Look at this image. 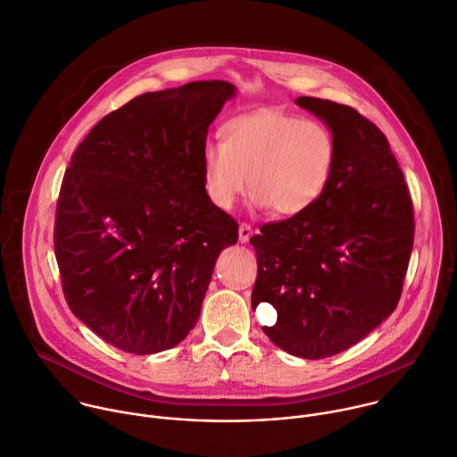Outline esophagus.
Returning a JSON list of instances; mask_svg holds the SVG:
<instances>
[{
	"label": "esophagus",
	"instance_id": "esophagus-1",
	"mask_svg": "<svg viewBox=\"0 0 457 457\" xmlns=\"http://www.w3.org/2000/svg\"><path fill=\"white\" fill-rule=\"evenodd\" d=\"M250 237H252V227L248 223H241L239 225V241L248 243Z\"/></svg>",
	"mask_w": 457,
	"mask_h": 457
}]
</instances>
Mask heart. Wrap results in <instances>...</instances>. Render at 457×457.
<instances>
[{
    "label": "heart",
    "instance_id": "obj_1",
    "mask_svg": "<svg viewBox=\"0 0 457 457\" xmlns=\"http://www.w3.org/2000/svg\"><path fill=\"white\" fill-rule=\"evenodd\" d=\"M335 153V138L324 124L259 110L228 120L221 144L204 147V186L221 211L232 209L248 186L255 209L297 216L326 191Z\"/></svg>",
    "mask_w": 457,
    "mask_h": 457
}]
</instances>
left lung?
<instances>
[{"label":"left lung","mask_w":457,"mask_h":457,"mask_svg":"<svg viewBox=\"0 0 457 457\" xmlns=\"http://www.w3.org/2000/svg\"><path fill=\"white\" fill-rule=\"evenodd\" d=\"M335 138L322 196L303 214L250 239L257 257L252 308L270 303L264 335L283 351L319 360L368 337L396 308L414 241V211L386 135L349 106L299 97Z\"/></svg>","instance_id":"obj_1"}]
</instances>
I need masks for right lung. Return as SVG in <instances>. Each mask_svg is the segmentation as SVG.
<instances>
[{
	"instance_id": "right-lung-1",
	"label": "right lung",
	"mask_w": 457,
	"mask_h": 457,
	"mask_svg": "<svg viewBox=\"0 0 457 457\" xmlns=\"http://www.w3.org/2000/svg\"><path fill=\"white\" fill-rule=\"evenodd\" d=\"M227 80L149 91L106 115L71 154L55 212V259L71 313L135 354L174 347L196 326L237 223L207 196L209 126Z\"/></svg>"
}]
</instances>
